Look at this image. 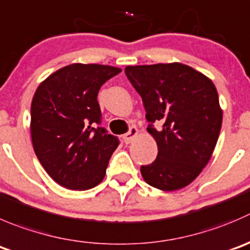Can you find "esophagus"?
Wrapping results in <instances>:
<instances>
[{
  "instance_id": "34e87169",
  "label": "esophagus",
  "mask_w": 250,
  "mask_h": 250,
  "mask_svg": "<svg viewBox=\"0 0 250 250\" xmlns=\"http://www.w3.org/2000/svg\"><path fill=\"white\" fill-rule=\"evenodd\" d=\"M138 134V129L135 127H130L129 130H128L127 133H125V135H123V139H125V144H129V143H132V140L134 139L135 137H137Z\"/></svg>"
}]
</instances>
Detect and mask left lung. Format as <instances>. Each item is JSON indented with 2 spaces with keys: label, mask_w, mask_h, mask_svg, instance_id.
Masks as SVG:
<instances>
[{
  "label": "left lung",
  "mask_w": 250,
  "mask_h": 250,
  "mask_svg": "<svg viewBox=\"0 0 250 250\" xmlns=\"http://www.w3.org/2000/svg\"><path fill=\"white\" fill-rule=\"evenodd\" d=\"M125 73L142 96L159 150L152 164L140 167L143 178L166 192L184 188L207 166L219 139L222 110L214 83L177 62L128 66Z\"/></svg>",
  "instance_id": "left-lung-1"
}]
</instances>
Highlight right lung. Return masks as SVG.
Listing matches in <instances>:
<instances>
[{
    "label": "right lung",
    "instance_id": "obj_1",
    "mask_svg": "<svg viewBox=\"0 0 250 250\" xmlns=\"http://www.w3.org/2000/svg\"><path fill=\"white\" fill-rule=\"evenodd\" d=\"M121 68L73 63L58 69L36 89L31 101L34 151L48 176L72 190H86L104 179L120 140L98 127V94Z\"/></svg>",
    "mask_w": 250,
    "mask_h": 250
}]
</instances>
